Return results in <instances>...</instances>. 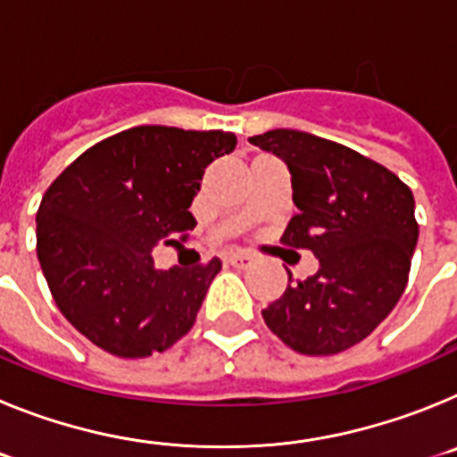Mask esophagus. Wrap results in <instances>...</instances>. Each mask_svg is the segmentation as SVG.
Here are the masks:
<instances>
[{
    "label": "esophagus",
    "mask_w": 457,
    "mask_h": 457,
    "mask_svg": "<svg viewBox=\"0 0 457 457\" xmlns=\"http://www.w3.org/2000/svg\"><path fill=\"white\" fill-rule=\"evenodd\" d=\"M228 263H231L233 268H240V270H245V268H249V265L253 263V256H252V253L237 252V253H233L231 258H228Z\"/></svg>",
    "instance_id": "obj_1"
}]
</instances>
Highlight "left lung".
Segmentation results:
<instances>
[{
  "instance_id": "1",
  "label": "left lung",
  "mask_w": 457,
  "mask_h": 457,
  "mask_svg": "<svg viewBox=\"0 0 457 457\" xmlns=\"http://www.w3.org/2000/svg\"><path fill=\"white\" fill-rule=\"evenodd\" d=\"M288 164L297 215L281 242L311 249L318 272L293 281L263 311L268 327L302 354H337L364 341L407 286L419 240L411 189L361 153L300 130L249 137Z\"/></svg>"
}]
</instances>
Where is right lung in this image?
<instances>
[{"label": "right lung", "instance_id": "add662e5", "mask_svg": "<svg viewBox=\"0 0 457 457\" xmlns=\"http://www.w3.org/2000/svg\"><path fill=\"white\" fill-rule=\"evenodd\" d=\"M233 132L139 125L63 169L36 215V252L66 320L123 359L164 353L192 329L220 258L157 270V242L185 240L204 169L236 148Z\"/></svg>", "mask_w": 457, "mask_h": 457}]
</instances>
